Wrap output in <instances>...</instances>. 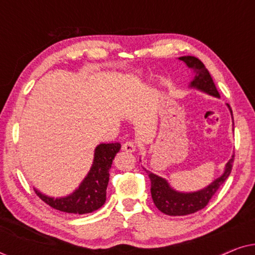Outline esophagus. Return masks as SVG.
I'll return each instance as SVG.
<instances>
[{
  "label": "esophagus",
  "instance_id": "34e87169",
  "mask_svg": "<svg viewBox=\"0 0 255 255\" xmlns=\"http://www.w3.org/2000/svg\"><path fill=\"white\" fill-rule=\"evenodd\" d=\"M122 149L125 152L132 153L135 151V144L133 141H127L125 144H123V146H122Z\"/></svg>",
  "mask_w": 255,
  "mask_h": 255
}]
</instances>
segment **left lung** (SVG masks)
Masks as SVG:
<instances>
[{
  "mask_svg": "<svg viewBox=\"0 0 255 255\" xmlns=\"http://www.w3.org/2000/svg\"><path fill=\"white\" fill-rule=\"evenodd\" d=\"M179 59L182 60L187 65V67L190 68L194 73L193 81L189 83L190 88H195L200 92L208 94V95L218 97V99L221 97L210 73L205 68L204 64L200 59L191 57V55L180 57ZM226 106H228L232 116L231 108L229 104H226ZM233 159H235V155H232V158L226 162L224 172L221 176L212 181L203 189L191 191V193H184V191L174 189L166 179L145 169L146 173L148 174L149 180H151V195L155 207L168 216H186L203 209L216 194V191L221 188L222 184L229 177L232 169Z\"/></svg>",
  "mask_w": 255,
  "mask_h": 255,
  "instance_id": "1",
  "label": "left lung"
}]
</instances>
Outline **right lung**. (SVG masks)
Instances as JSON below:
<instances>
[{
    "label": "right lung",
    "mask_w": 255,
    "mask_h": 255,
    "mask_svg": "<svg viewBox=\"0 0 255 255\" xmlns=\"http://www.w3.org/2000/svg\"><path fill=\"white\" fill-rule=\"evenodd\" d=\"M121 144H100L94 152L93 165L90 167L80 186L72 194L64 197L47 196L33 188L36 194L45 203L55 210L67 214H89L100 209L106 203L107 187L109 183V170L113 165L115 155L120 152Z\"/></svg>",
    "instance_id": "obj_1"
}]
</instances>
